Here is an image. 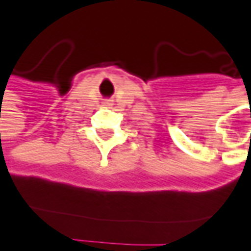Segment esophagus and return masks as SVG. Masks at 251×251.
<instances>
[{
	"mask_svg": "<svg viewBox=\"0 0 251 251\" xmlns=\"http://www.w3.org/2000/svg\"><path fill=\"white\" fill-rule=\"evenodd\" d=\"M107 103H109V101H107ZM107 103H106V106H109V104H107Z\"/></svg>",
	"mask_w": 251,
	"mask_h": 251,
	"instance_id": "obj_1",
	"label": "esophagus"
}]
</instances>
